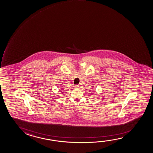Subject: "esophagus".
<instances>
[{
	"mask_svg": "<svg viewBox=\"0 0 153 153\" xmlns=\"http://www.w3.org/2000/svg\"><path fill=\"white\" fill-rule=\"evenodd\" d=\"M74 87L75 88H78L79 86H78V85H75L74 86Z\"/></svg>",
	"mask_w": 153,
	"mask_h": 153,
	"instance_id": "esophagus-1",
	"label": "esophagus"
}]
</instances>
